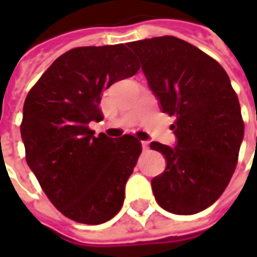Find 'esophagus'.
<instances>
[{"label": "esophagus", "instance_id": "esophagus-1", "mask_svg": "<svg viewBox=\"0 0 257 257\" xmlns=\"http://www.w3.org/2000/svg\"><path fill=\"white\" fill-rule=\"evenodd\" d=\"M141 147L144 149H148L149 148V141H141Z\"/></svg>", "mask_w": 257, "mask_h": 257}]
</instances>
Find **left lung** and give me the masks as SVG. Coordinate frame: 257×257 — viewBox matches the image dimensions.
<instances>
[{
	"label": "left lung",
	"mask_w": 257,
	"mask_h": 257,
	"mask_svg": "<svg viewBox=\"0 0 257 257\" xmlns=\"http://www.w3.org/2000/svg\"><path fill=\"white\" fill-rule=\"evenodd\" d=\"M140 58L160 109L176 116V147L153 141L167 160L153 177V195L163 209L193 215L211 207L231 180L244 122L239 98L223 66L196 46L164 36L129 42Z\"/></svg>",
	"instance_id": "1"
}]
</instances>
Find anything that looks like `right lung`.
Here are the masks:
<instances>
[{
    "label": "right lung",
    "instance_id": "right-lung-1",
    "mask_svg": "<svg viewBox=\"0 0 257 257\" xmlns=\"http://www.w3.org/2000/svg\"><path fill=\"white\" fill-rule=\"evenodd\" d=\"M140 69L124 45L84 46L56 60L30 89L22 112L26 163L62 215L82 224L105 223L118 213L125 184L141 153L140 141L94 136L105 89Z\"/></svg>",
    "mask_w": 257,
    "mask_h": 257
}]
</instances>
